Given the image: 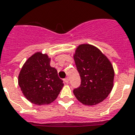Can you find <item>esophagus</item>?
Returning <instances> with one entry per match:
<instances>
[{"mask_svg":"<svg viewBox=\"0 0 135 135\" xmlns=\"http://www.w3.org/2000/svg\"><path fill=\"white\" fill-rule=\"evenodd\" d=\"M64 82H65V83L68 84V83H69V78H64Z\"/></svg>","mask_w":135,"mask_h":135,"instance_id":"1","label":"esophagus"}]
</instances>
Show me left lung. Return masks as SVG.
I'll list each match as a JSON object with an SVG mask.
<instances>
[{
	"label": "left lung",
	"instance_id": "8db88e82",
	"mask_svg": "<svg viewBox=\"0 0 135 135\" xmlns=\"http://www.w3.org/2000/svg\"><path fill=\"white\" fill-rule=\"evenodd\" d=\"M81 84L73 90L78 101L93 106L102 102L113 86L114 70L108 58L97 48L90 45L78 46L74 55Z\"/></svg>",
	"mask_w": 135,
	"mask_h": 135
}]
</instances>
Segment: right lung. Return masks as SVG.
Instances as JSON below:
<instances>
[{
  "instance_id": "1",
  "label": "right lung",
  "mask_w": 135,
  "mask_h": 135,
  "mask_svg": "<svg viewBox=\"0 0 135 135\" xmlns=\"http://www.w3.org/2000/svg\"><path fill=\"white\" fill-rule=\"evenodd\" d=\"M18 84L26 98L39 106L53 102L64 86L57 70L50 66V58L42 53H36L25 63Z\"/></svg>"
}]
</instances>
